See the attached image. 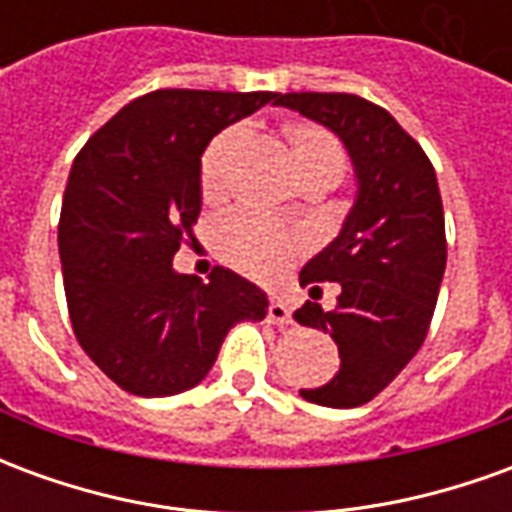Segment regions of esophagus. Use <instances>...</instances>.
<instances>
[{
    "mask_svg": "<svg viewBox=\"0 0 512 512\" xmlns=\"http://www.w3.org/2000/svg\"><path fill=\"white\" fill-rule=\"evenodd\" d=\"M290 318H293V310H290L288 301L279 299V296H271V301H268V321L290 323Z\"/></svg>",
    "mask_w": 512,
    "mask_h": 512,
    "instance_id": "1",
    "label": "esophagus"
}]
</instances>
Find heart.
I'll return each instance as SVG.
<instances>
[{"label": "heart", "instance_id": "heart-1", "mask_svg": "<svg viewBox=\"0 0 512 512\" xmlns=\"http://www.w3.org/2000/svg\"><path fill=\"white\" fill-rule=\"evenodd\" d=\"M282 134L288 139L301 180L323 178L337 183L343 178L345 150L326 128L307 123V120H293V123H285ZM241 139H244L241 128H227L205 150L200 164V189L205 200H216L222 194L224 172ZM216 246L224 263L257 279L277 277L296 255L293 238L285 230L257 219L252 213L224 216L216 230Z\"/></svg>", "mask_w": 512, "mask_h": 512}]
</instances>
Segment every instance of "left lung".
I'll list each match as a JSON object with an SVG mask.
<instances>
[{
	"instance_id": "left-lung-1",
	"label": "left lung",
	"mask_w": 512,
	"mask_h": 512,
	"mask_svg": "<svg viewBox=\"0 0 512 512\" xmlns=\"http://www.w3.org/2000/svg\"><path fill=\"white\" fill-rule=\"evenodd\" d=\"M285 106L329 128L351 156L356 197L332 244L301 268V288L321 299L337 282L332 310L307 301L301 326L332 334L340 370L301 397L354 408L392 384L425 343L447 266L444 208L425 150L381 106L348 93H288Z\"/></svg>"
}]
</instances>
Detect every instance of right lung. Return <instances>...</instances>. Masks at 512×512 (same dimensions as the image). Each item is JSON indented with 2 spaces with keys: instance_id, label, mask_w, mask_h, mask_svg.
<instances>
[{
  "instance_id": "1",
  "label": "right lung",
  "mask_w": 512,
  "mask_h": 512,
  "mask_svg": "<svg viewBox=\"0 0 512 512\" xmlns=\"http://www.w3.org/2000/svg\"><path fill=\"white\" fill-rule=\"evenodd\" d=\"M277 93L156 90L98 128L71 167L60 260L73 332L120 389L167 397L197 386L224 337L263 321L268 299L216 266L208 282L172 268L202 208V153Z\"/></svg>"
}]
</instances>
